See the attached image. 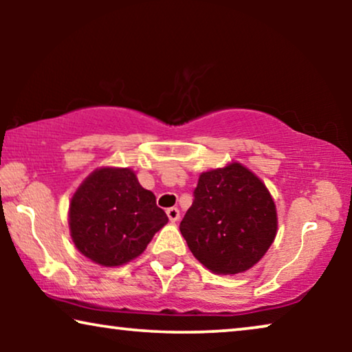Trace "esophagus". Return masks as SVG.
<instances>
[{
	"label": "esophagus",
	"mask_w": 352,
	"mask_h": 352,
	"mask_svg": "<svg viewBox=\"0 0 352 352\" xmlns=\"http://www.w3.org/2000/svg\"><path fill=\"white\" fill-rule=\"evenodd\" d=\"M166 216H168V219L171 221V223H176V221L179 219V210L175 208V206H173V208H168Z\"/></svg>",
	"instance_id": "1"
}]
</instances>
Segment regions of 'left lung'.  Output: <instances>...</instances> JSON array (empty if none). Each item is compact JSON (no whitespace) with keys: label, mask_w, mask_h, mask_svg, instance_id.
Returning a JSON list of instances; mask_svg holds the SVG:
<instances>
[{"label":"left lung","mask_w":352,"mask_h":352,"mask_svg":"<svg viewBox=\"0 0 352 352\" xmlns=\"http://www.w3.org/2000/svg\"><path fill=\"white\" fill-rule=\"evenodd\" d=\"M179 230L192 254L211 272H245L276 239V205L264 182L234 162L201 173Z\"/></svg>","instance_id":"obj_1"}]
</instances>
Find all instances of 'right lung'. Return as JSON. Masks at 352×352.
I'll return each mask as SVG.
<instances>
[{
    "mask_svg": "<svg viewBox=\"0 0 352 352\" xmlns=\"http://www.w3.org/2000/svg\"><path fill=\"white\" fill-rule=\"evenodd\" d=\"M168 223L155 195L129 168H99L72 197L70 235L81 254L100 266H122L147 248Z\"/></svg>",
    "mask_w": 352,
    "mask_h": 352,
    "instance_id": "right-lung-1",
    "label": "right lung"
}]
</instances>
